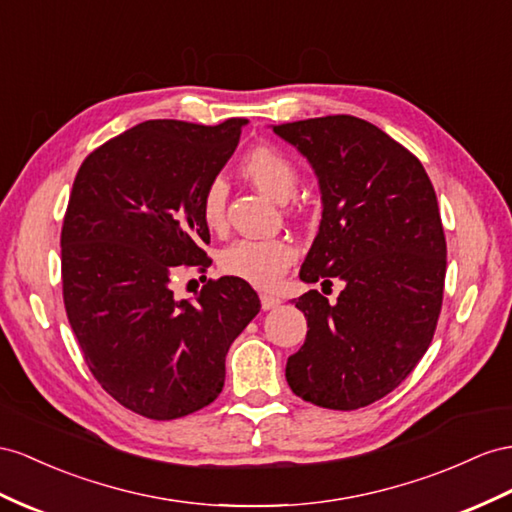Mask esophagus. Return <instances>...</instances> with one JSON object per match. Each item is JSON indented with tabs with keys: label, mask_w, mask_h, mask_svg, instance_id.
<instances>
[{
	"label": "esophagus",
	"mask_w": 512,
	"mask_h": 512,
	"mask_svg": "<svg viewBox=\"0 0 512 512\" xmlns=\"http://www.w3.org/2000/svg\"><path fill=\"white\" fill-rule=\"evenodd\" d=\"M259 298H261V309H264V311H270V309L281 305V298L274 296V294H261Z\"/></svg>",
	"instance_id": "esophagus-1"
}]
</instances>
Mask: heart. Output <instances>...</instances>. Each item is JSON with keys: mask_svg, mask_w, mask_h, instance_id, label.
I'll return each mask as SVG.
<instances>
[{"mask_svg": "<svg viewBox=\"0 0 512 512\" xmlns=\"http://www.w3.org/2000/svg\"><path fill=\"white\" fill-rule=\"evenodd\" d=\"M240 173L270 199L285 203L296 194L300 170L285 151L272 144H259L240 162ZM201 216L207 229L222 231L227 225V186L225 181H209L201 196ZM296 246L285 238L253 240L242 238L225 246L218 255L220 270L255 287H272L294 264Z\"/></svg>", "mask_w": 512, "mask_h": 512, "instance_id": "obj_1", "label": "heart"}]
</instances>
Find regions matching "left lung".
I'll return each mask as SVG.
<instances>
[{"label":"left lung","mask_w":512,"mask_h":512,"mask_svg":"<svg viewBox=\"0 0 512 512\" xmlns=\"http://www.w3.org/2000/svg\"><path fill=\"white\" fill-rule=\"evenodd\" d=\"M316 170L322 222L300 268L307 283L346 287L296 300L307 339L287 359L298 398L355 411L385 398L428 350L443 303L445 235L422 162L350 114L274 125Z\"/></svg>","instance_id":"8db88e82"}]
</instances>
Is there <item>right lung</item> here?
<instances>
[{
  "instance_id": "add662e5",
  "label": "right lung",
  "mask_w": 512,
  "mask_h": 512,
  "mask_svg": "<svg viewBox=\"0 0 512 512\" xmlns=\"http://www.w3.org/2000/svg\"><path fill=\"white\" fill-rule=\"evenodd\" d=\"M246 119L147 121L90 153L62 222V298L88 370L149 419L212 404L233 339L259 313L251 285L209 279L177 300L181 268L212 266L201 196L240 142Z\"/></svg>"
}]
</instances>
